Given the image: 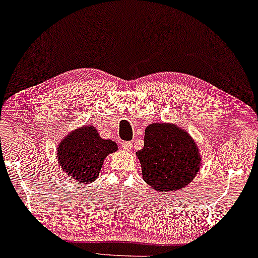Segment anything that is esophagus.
Listing matches in <instances>:
<instances>
[{
	"label": "esophagus",
	"mask_w": 258,
	"mask_h": 258,
	"mask_svg": "<svg viewBox=\"0 0 258 258\" xmlns=\"http://www.w3.org/2000/svg\"><path fill=\"white\" fill-rule=\"evenodd\" d=\"M121 147H122V150L129 152V151H132L133 144H132V142H123V143H122V144H121Z\"/></svg>",
	"instance_id": "esophagus-1"
}]
</instances>
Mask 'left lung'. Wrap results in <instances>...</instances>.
I'll return each instance as SVG.
<instances>
[{
  "label": "left lung",
  "instance_id": "8db88e82",
  "mask_svg": "<svg viewBox=\"0 0 258 258\" xmlns=\"http://www.w3.org/2000/svg\"><path fill=\"white\" fill-rule=\"evenodd\" d=\"M143 179L158 192L184 188L199 174L201 154L185 129L157 122L146 126L144 147L137 152Z\"/></svg>",
  "mask_w": 258,
  "mask_h": 258
}]
</instances>
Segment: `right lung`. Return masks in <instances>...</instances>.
Segmentation results:
<instances>
[{
  "mask_svg": "<svg viewBox=\"0 0 258 258\" xmlns=\"http://www.w3.org/2000/svg\"><path fill=\"white\" fill-rule=\"evenodd\" d=\"M116 151L115 142L101 138L94 125L87 124L61 139L57 149V160L65 175L77 183L90 184L100 174L107 155Z\"/></svg>",
  "mask_w": 258,
  "mask_h": 258,
  "instance_id": "right-lung-1",
  "label": "right lung"
}]
</instances>
